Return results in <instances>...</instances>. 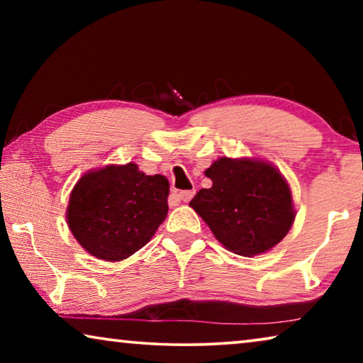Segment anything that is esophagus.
<instances>
[{
    "instance_id": "obj_1",
    "label": "esophagus",
    "mask_w": 363,
    "mask_h": 363,
    "mask_svg": "<svg viewBox=\"0 0 363 363\" xmlns=\"http://www.w3.org/2000/svg\"><path fill=\"white\" fill-rule=\"evenodd\" d=\"M195 194V190H181L179 192V199L182 201H190V199H192Z\"/></svg>"
}]
</instances>
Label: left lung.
<instances>
[{
	"label": "left lung",
	"mask_w": 363,
	"mask_h": 363,
	"mask_svg": "<svg viewBox=\"0 0 363 363\" xmlns=\"http://www.w3.org/2000/svg\"><path fill=\"white\" fill-rule=\"evenodd\" d=\"M205 174L213 186L199 190L189 205L227 250L259 255L290 230L294 219L290 187L269 163L219 158Z\"/></svg>",
	"instance_id": "8db88e82"
}]
</instances>
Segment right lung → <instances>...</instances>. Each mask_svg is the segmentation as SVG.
<instances>
[{
    "label": "right lung",
    "mask_w": 363,
    "mask_h": 363,
    "mask_svg": "<svg viewBox=\"0 0 363 363\" xmlns=\"http://www.w3.org/2000/svg\"><path fill=\"white\" fill-rule=\"evenodd\" d=\"M169 184L138 164L84 174L73 187L67 220L82 247L99 259L121 261L150 240L168 213Z\"/></svg>",
    "instance_id": "obj_1"
}]
</instances>
